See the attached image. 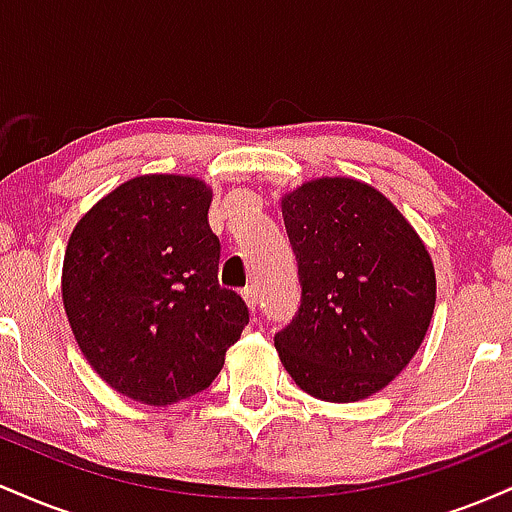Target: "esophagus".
<instances>
[{
    "mask_svg": "<svg viewBox=\"0 0 512 512\" xmlns=\"http://www.w3.org/2000/svg\"><path fill=\"white\" fill-rule=\"evenodd\" d=\"M240 296H243L245 305H248L252 313H255V308H257V289H255V286H245V289L240 291Z\"/></svg>",
    "mask_w": 512,
    "mask_h": 512,
    "instance_id": "obj_1",
    "label": "esophagus"
}]
</instances>
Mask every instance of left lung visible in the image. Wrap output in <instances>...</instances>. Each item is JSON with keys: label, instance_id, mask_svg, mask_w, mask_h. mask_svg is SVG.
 <instances>
[{"label": "left lung", "instance_id": "left-lung-1", "mask_svg": "<svg viewBox=\"0 0 512 512\" xmlns=\"http://www.w3.org/2000/svg\"><path fill=\"white\" fill-rule=\"evenodd\" d=\"M301 308L274 334L281 363L325 402L375 395L409 366L436 308L424 240L383 192L320 178L281 197Z\"/></svg>", "mask_w": 512, "mask_h": 512}]
</instances>
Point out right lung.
<instances>
[{"mask_svg": "<svg viewBox=\"0 0 512 512\" xmlns=\"http://www.w3.org/2000/svg\"><path fill=\"white\" fill-rule=\"evenodd\" d=\"M211 190L190 175H139L81 216L62 301L81 354L134 402L166 407L207 390L248 305L219 286Z\"/></svg>", "mask_w": 512, "mask_h": 512, "instance_id": "obj_1", "label": "right lung"}]
</instances>
